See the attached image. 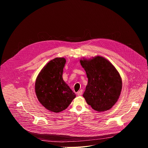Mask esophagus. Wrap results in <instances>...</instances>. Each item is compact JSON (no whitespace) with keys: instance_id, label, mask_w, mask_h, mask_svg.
<instances>
[{"instance_id":"obj_1","label":"esophagus","mask_w":148,"mask_h":148,"mask_svg":"<svg viewBox=\"0 0 148 148\" xmlns=\"http://www.w3.org/2000/svg\"><path fill=\"white\" fill-rule=\"evenodd\" d=\"M82 94V90H79L78 92H77V95H78V96L81 95Z\"/></svg>"}]
</instances>
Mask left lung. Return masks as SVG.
I'll list each match as a JSON object with an SVG mask.
<instances>
[{"instance_id": "8db88e82", "label": "left lung", "mask_w": 148, "mask_h": 148, "mask_svg": "<svg viewBox=\"0 0 148 148\" xmlns=\"http://www.w3.org/2000/svg\"><path fill=\"white\" fill-rule=\"evenodd\" d=\"M88 79L83 97L92 108L98 112L111 109L122 90L121 76L111 63L102 57L80 60Z\"/></svg>"}]
</instances>
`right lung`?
I'll return each instance as SVG.
<instances>
[{
	"instance_id": "add662e5",
	"label": "right lung",
	"mask_w": 148,
	"mask_h": 148,
	"mask_svg": "<svg viewBox=\"0 0 148 148\" xmlns=\"http://www.w3.org/2000/svg\"><path fill=\"white\" fill-rule=\"evenodd\" d=\"M66 60L56 58L41 70L35 83V91L39 102L48 110L56 113L66 110L75 94L62 79Z\"/></svg>"
}]
</instances>
